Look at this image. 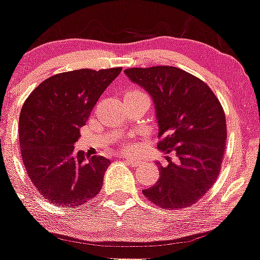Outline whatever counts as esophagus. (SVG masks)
<instances>
[{
  "label": "esophagus",
  "instance_id": "esophagus-1",
  "mask_svg": "<svg viewBox=\"0 0 260 260\" xmlns=\"http://www.w3.org/2000/svg\"><path fill=\"white\" fill-rule=\"evenodd\" d=\"M123 158L128 162V164L133 165V166H137V165L142 164V159L141 158H136V157H129V156H124Z\"/></svg>",
  "mask_w": 260,
  "mask_h": 260
}]
</instances>
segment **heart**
Instances as JSON below:
<instances>
[{
	"instance_id": "obj_1",
	"label": "heart",
	"mask_w": 260,
	"mask_h": 260,
	"mask_svg": "<svg viewBox=\"0 0 260 260\" xmlns=\"http://www.w3.org/2000/svg\"><path fill=\"white\" fill-rule=\"evenodd\" d=\"M135 91H137V90H132V91H129V93H135Z\"/></svg>"
}]
</instances>
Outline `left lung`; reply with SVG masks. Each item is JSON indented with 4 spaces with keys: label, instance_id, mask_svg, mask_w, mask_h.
Returning a JSON list of instances; mask_svg holds the SVG:
<instances>
[{
    "label": "left lung",
    "instance_id": "left-lung-1",
    "mask_svg": "<svg viewBox=\"0 0 260 260\" xmlns=\"http://www.w3.org/2000/svg\"><path fill=\"white\" fill-rule=\"evenodd\" d=\"M133 83L151 95L156 109L157 148L169 165L159 166V179L143 195L162 209L177 210L195 204L220 174L226 141L224 109L206 83L175 67L131 68Z\"/></svg>",
    "mask_w": 260,
    "mask_h": 260
}]
</instances>
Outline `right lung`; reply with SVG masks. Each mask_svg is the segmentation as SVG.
Returning <instances> with one entry per match:
<instances>
[{
	"mask_svg": "<svg viewBox=\"0 0 260 260\" xmlns=\"http://www.w3.org/2000/svg\"><path fill=\"white\" fill-rule=\"evenodd\" d=\"M122 68L79 69L44 80L21 108L18 136L23 166L54 205H85L101 192L108 158L75 152L90 112Z\"/></svg>",
	"mask_w": 260,
	"mask_h": 260,
	"instance_id": "1",
	"label": "right lung"
}]
</instances>
